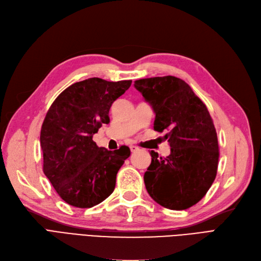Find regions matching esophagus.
Segmentation results:
<instances>
[{
	"instance_id": "34e87169",
	"label": "esophagus",
	"mask_w": 261,
	"mask_h": 261,
	"mask_svg": "<svg viewBox=\"0 0 261 261\" xmlns=\"http://www.w3.org/2000/svg\"><path fill=\"white\" fill-rule=\"evenodd\" d=\"M130 149H131L132 153H136V152H138V150H140V148L136 145H130Z\"/></svg>"
}]
</instances>
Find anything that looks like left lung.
<instances>
[{
  "label": "left lung",
  "mask_w": 261,
  "mask_h": 261,
  "mask_svg": "<svg viewBox=\"0 0 261 261\" xmlns=\"http://www.w3.org/2000/svg\"><path fill=\"white\" fill-rule=\"evenodd\" d=\"M156 114L154 130L167 131V157L150 152L145 187L156 203L172 210L188 209L203 198L215 181L219 144L205 103L186 81L173 75L134 82Z\"/></svg>",
  "instance_id": "left-lung-1"
}]
</instances>
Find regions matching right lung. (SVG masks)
Wrapping results in <instances>:
<instances>
[{
  "mask_svg": "<svg viewBox=\"0 0 261 261\" xmlns=\"http://www.w3.org/2000/svg\"><path fill=\"white\" fill-rule=\"evenodd\" d=\"M132 81L90 78L65 89L49 106L41 128L43 172L67 204L91 208L112 194L131 152L98 147L94 133L109 122V109Z\"/></svg>",
  "mask_w": 261,
  "mask_h": 261,
  "instance_id": "1",
  "label": "right lung"
}]
</instances>
